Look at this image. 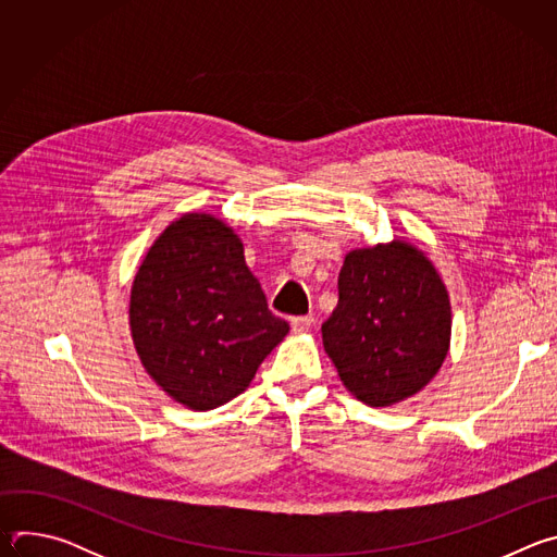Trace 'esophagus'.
<instances>
[{"mask_svg": "<svg viewBox=\"0 0 557 557\" xmlns=\"http://www.w3.org/2000/svg\"><path fill=\"white\" fill-rule=\"evenodd\" d=\"M312 324H314V317L312 314H301V317H293L290 320V329L295 331V333H308L310 329H312Z\"/></svg>", "mask_w": 557, "mask_h": 557, "instance_id": "34e87169", "label": "esophagus"}]
</instances>
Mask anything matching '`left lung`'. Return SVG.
<instances>
[{
    "label": "left lung",
    "instance_id": "1",
    "mask_svg": "<svg viewBox=\"0 0 557 557\" xmlns=\"http://www.w3.org/2000/svg\"><path fill=\"white\" fill-rule=\"evenodd\" d=\"M339 301L322 324L324 350L346 389L387 408L423 389L441 370L451 306L434 264L406 240L346 253Z\"/></svg>",
    "mask_w": 557,
    "mask_h": 557
}]
</instances>
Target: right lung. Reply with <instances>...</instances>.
Returning a JSON list of instances; mask_svg holds the SVG:
<instances>
[{
    "label": "right lung",
    "instance_id": "add662e5",
    "mask_svg": "<svg viewBox=\"0 0 557 557\" xmlns=\"http://www.w3.org/2000/svg\"><path fill=\"white\" fill-rule=\"evenodd\" d=\"M129 329L147 374L196 412L243 394L288 333L243 240L211 213H185L156 237L132 284Z\"/></svg>",
    "mask_w": 557,
    "mask_h": 557
}]
</instances>
